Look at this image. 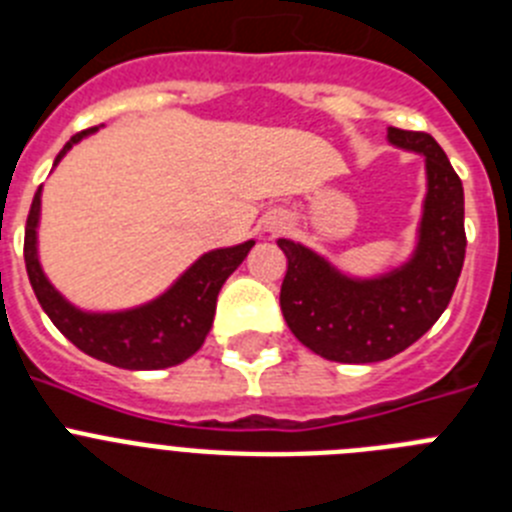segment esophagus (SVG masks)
<instances>
[{"mask_svg": "<svg viewBox=\"0 0 512 512\" xmlns=\"http://www.w3.org/2000/svg\"><path fill=\"white\" fill-rule=\"evenodd\" d=\"M282 228H287V217H282V215H274V217H271L269 230H282Z\"/></svg>", "mask_w": 512, "mask_h": 512, "instance_id": "obj_1", "label": "esophagus"}]
</instances>
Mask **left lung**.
<instances>
[{"mask_svg":"<svg viewBox=\"0 0 512 512\" xmlns=\"http://www.w3.org/2000/svg\"><path fill=\"white\" fill-rule=\"evenodd\" d=\"M390 146L420 153L425 197L415 248L402 264L354 277L305 243L279 238L287 256L279 305L297 341L338 364H372L413 346L449 305L464 266V187L428 133L387 128Z\"/></svg>","mask_w":512,"mask_h":512,"instance_id":"left-lung-1","label":"left lung"}]
</instances>
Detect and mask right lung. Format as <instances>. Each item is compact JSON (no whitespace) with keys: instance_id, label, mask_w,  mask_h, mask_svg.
Listing matches in <instances>:
<instances>
[{"instance_id":"1","label":"right lung","mask_w":512,"mask_h":512,"mask_svg":"<svg viewBox=\"0 0 512 512\" xmlns=\"http://www.w3.org/2000/svg\"><path fill=\"white\" fill-rule=\"evenodd\" d=\"M99 128L74 135L58 153L53 166L61 164V158L81 138H89ZM40 197H43V187L35 192L30 215H27L25 266L40 307L63 336L92 359L120 366V369H133V372L176 366L200 351L215 320L217 295L225 279L243 264L256 241L202 253L187 271L179 274V279L169 289L143 305L128 307V310H84L66 300L53 287L51 279L45 277L38 253Z\"/></svg>"}]
</instances>
